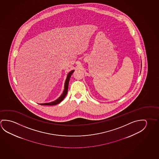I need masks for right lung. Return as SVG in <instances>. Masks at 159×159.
Segmentation results:
<instances>
[{
  "instance_id": "right-lung-1",
  "label": "right lung",
  "mask_w": 159,
  "mask_h": 159,
  "mask_svg": "<svg viewBox=\"0 0 159 159\" xmlns=\"http://www.w3.org/2000/svg\"><path fill=\"white\" fill-rule=\"evenodd\" d=\"M74 70L70 71V72H68V75L67 76L65 82V86H64V90L63 91V93L61 95L60 97H59L55 101L51 102H49V103H40L39 104L40 105H46V106H53V105H56L57 104L60 103L61 101H62L63 99L65 98L66 94L68 92V84H69V81H70V79L71 77L72 74L74 72Z\"/></svg>"
}]
</instances>
